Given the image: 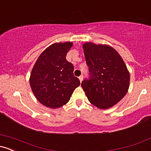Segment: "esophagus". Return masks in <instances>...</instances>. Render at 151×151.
Segmentation results:
<instances>
[{"instance_id":"obj_1","label":"esophagus","mask_w":151,"mask_h":151,"mask_svg":"<svg viewBox=\"0 0 151 151\" xmlns=\"http://www.w3.org/2000/svg\"><path fill=\"white\" fill-rule=\"evenodd\" d=\"M79 81H80V82H81V81H82V80H83V76L82 75L80 76V77H79Z\"/></svg>"}]
</instances>
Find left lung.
Returning a JSON list of instances; mask_svg holds the SVG:
<instances>
[{
  "label": "left lung",
  "mask_w": 151,
  "mask_h": 151,
  "mask_svg": "<svg viewBox=\"0 0 151 151\" xmlns=\"http://www.w3.org/2000/svg\"><path fill=\"white\" fill-rule=\"evenodd\" d=\"M89 77L81 82L89 102L101 109L120 101L129 87L130 74L116 50L106 45L86 42L83 45Z\"/></svg>",
  "instance_id": "1"
}]
</instances>
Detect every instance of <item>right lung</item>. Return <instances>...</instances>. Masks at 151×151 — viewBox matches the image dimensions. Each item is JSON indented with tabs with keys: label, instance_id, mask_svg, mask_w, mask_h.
Segmentation results:
<instances>
[{
	"label": "right lung",
	"instance_id": "1",
	"mask_svg": "<svg viewBox=\"0 0 151 151\" xmlns=\"http://www.w3.org/2000/svg\"><path fill=\"white\" fill-rule=\"evenodd\" d=\"M72 42H58L46 48L35 64L30 77L31 89L42 104L51 109L69 101L80 81L74 77V66L66 60Z\"/></svg>",
	"mask_w": 151,
	"mask_h": 151
}]
</instances>
